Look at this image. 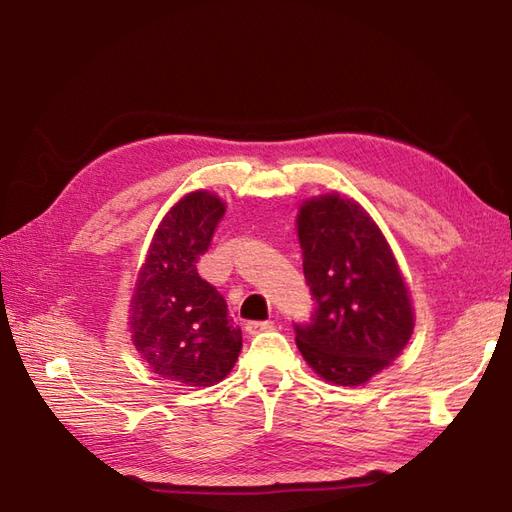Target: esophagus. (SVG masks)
Instances as JSON below:
<instances>
[{
	"mask_svg": "<svg viewBox=\"0 0 512 512\" xmlns=\"http://www.w3.org/2000/svg\"><path fill=\"white\" fill-rule=\"evenodd\" d=\"M273 328V321H247V334H260V332H269Z\"/></svg>",
	"mask_w": 512,
	"mask_h": 512,
	"instance_id": "esophagus-1",
	"label": "esophagus"
}]
</instances>
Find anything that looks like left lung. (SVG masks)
<instances>
[{
	"mask_svg": "<svg viewBox=\"0 0 512 512\" xmlns=\"http://www.w3.org/2000/svg\"><path fill=\"white\" fill-rule=\"evenodd\" d=\"M304 278L315 308L293 323L306 363L339 386L365 384L413 334L408 289L389 243L352 199H308L297 217Z\"/></svg>",
	"mask_w": 512,
	"mask_h": 512,
	"instance_id": "1",
	"label": "left lung"
}]
</instances>
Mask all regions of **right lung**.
<instances>
[{"mask_svg":"<svg viewBox=\"0 0 512 512\" xmlns=\"http://www.w3.org/2000/svg\"><path fill=\"white\" fill-rule=\"evenodd\" d=\"M226 213L206 191L169 210L149 247L132 297V341L160 378L189 386L223 380L241 352V328L213 284L199 278L197 260Z\"/></svg>","mask_w":512,"mask_h":512,"instance_id":"right-lung-1","label":"right lung"}]
</instances>
